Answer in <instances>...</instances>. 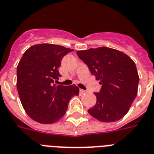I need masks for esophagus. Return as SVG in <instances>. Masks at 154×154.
I'll return each instance as SVG.
<instances>
[{"label":"esophagus","instance_id":"34e87169","mask_svg":"<svg viewBox=\"0 0 154 154\" xmlns=\"http://www.w3.org/2000/svg\"><path fill=\"white\" fill-rule=\"evenodd\" d=\"M86 91L85 90H83V89H80V95H82L84 93H85Z\"/></svg>","mask_w":154,"mask_h":154}]
</instances>
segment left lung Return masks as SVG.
<instances>
[{"label": "left lung", "instance_id": "obj_1", "mask_svg": "<svg viewBox=\"0 0 154 154\" xmlns=\"http://www.w3.org/2000/svg\"><path fill=\"white\" fill-rule=\"evenodd\" d=\"M77 54L102 85L95 92L97 103L88 110L89 115L101 122L119 120L138 94L135 63L123 52L106 47L77 51Z\"/></svg>", "mask_w": 154, "mask_h": 154}]
</instances>
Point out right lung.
<instances>
[{"label": "right lung", "instance_id": "right-lung-1", "mask_svg": "<svg viewBox=\"0 0 154 154\" xmlns=\"http://www.w3.org/2000/svg\"><path fill=\"white\" fill-rule=\"evenodd\" d=\"M73 50L58 45H34L17 66L16 86L23 109L36 122L51 124L66 114L69 101L79 95V88L56 85L62 57Z\"/></svg>", "mask_w": 154, "mask_h": 154}]
</instances>
